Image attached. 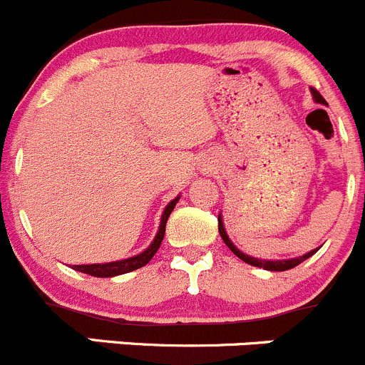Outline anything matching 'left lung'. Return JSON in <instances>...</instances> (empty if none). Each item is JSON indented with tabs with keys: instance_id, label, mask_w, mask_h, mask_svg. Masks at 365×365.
<instances>
[{
	"instance_id": "obj_1",
	"label": "left lung",
	"mask_w": 365,
	"mask_h": 365,
	"mask_svg": "<svg viewBox=\"0 0 365 365\" xmlns=\"http://www.w3.org/2000/svg\"><path fill=\"white\" fill-rule=\"evenodd\" d=\"M310 93H312V99L316 101V103L327 104V101L323 99V96H321L316 88H310ZM218 230H220V236H222V240L225 241V245L230 248V252H232L234 255H237V257H240L241 261L247 262V264L257 266V268H264V269H268V272H286V269H291V268H294V266L300 264V262H304L305 259L312 257V255L319 250V247H317L316 250H310V252H307V254L300 255V257H293V259H277V261L275 259H257V257H252V255L245 254V252H241L240 248H237L236 245L230 241V237L227 236L225 227H223L222 215H218Z\"/></svg>"
}]
</instances>
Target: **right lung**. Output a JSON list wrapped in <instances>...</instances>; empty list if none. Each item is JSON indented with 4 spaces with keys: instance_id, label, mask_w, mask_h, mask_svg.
<instances>
[{
    "instance_id": "1",
    "label": "right lung",
    "mask_w": 365,
    "mask_h": 365,
    "mask_svg": "<svg viewBox=\"0 0 365 365\" xmlns=\"http://www.w3.org/2000/svg\"><path fill=\"white\" fill-rule=\"evenodd\" d=\"M181 197H175L174 200L168 202V205L165 207L163 215H161V222H160V229H158L156 237L153 240V243L138 255H133V257L128 259H122V261H113V262H104V264H74L72 269L76 272H81L86 273V275H92V277H99V279H108V277H117V275H124V273L129 272H135V269L142 268L145 266L150 259L154 257V254L158 252L160 248L161 241H163L165 236V227H167V220L170 216V212L174 211L175 204L179 202Z\"/></svg>"
}]
</instances>
